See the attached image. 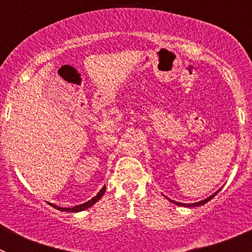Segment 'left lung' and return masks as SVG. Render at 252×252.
<instances>
[{
	"label": "left lung",
	"mask_w": 252,
	"mask_h": 252,
	"mask_svg": "<svg viewBox=\"0 0 252 252\" xmlns=\"http://www.w3.org/2000/svg\"><path fill=\"white\" fill-rule=\"evenodd\" d=\"M218 193V190L216 193H213L212 195H209L208 198H206V199H203V201H199V202H195V203H180V202H175V201H171V199H169L170 202H173L174 204H177V206H182V207H198V206H203V204H206L207 202H209L211 199H212L213 197H215L216 194Z\"/></svg>",
	"instance_id": "8db88e82"
}]
</instances>
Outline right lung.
Listing matches in <instances>:
<instances>
[{"label":"right lung","instance_id":"right-lung-1","mask_svg":"<svg viewBox=\"0 0 252 252\" xmlns=\"http://www.w3.org/2000/svg\"><path fill=\"white\" fill-rule=\"evenodd\" d=\"M104 192H106V187H103V188H102L101 190H99V192H98V194L95 195V197H93L92 199H90V201L86 202V203L79 204V206L72 207V208H63V207L55 206V204H53V203H50V206L54 207V208H57V209H59V211H63V212H82V211H84V209L92 207L93 204L95 203V202H98L99 199H101V198H102V195L104 194Z\"/></svg>","mask_w":252,"mask_h":252}]
</instances>
